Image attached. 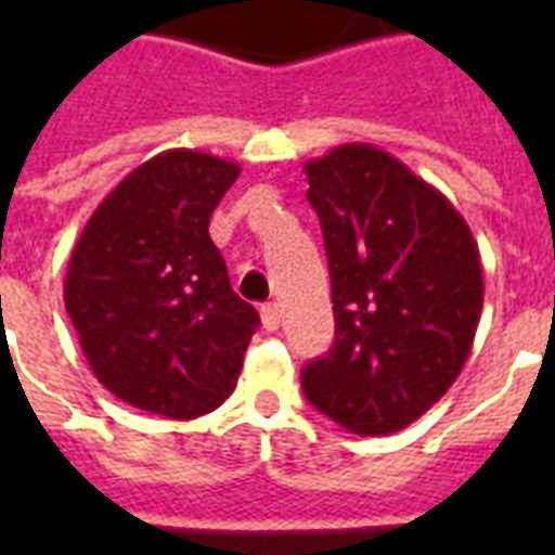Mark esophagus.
Here are the masks:
<instances>
[{
    "label": "esophagus",
    "instance_id": "esophagus-1",
    "mask_svg": "<svg viewBox=\"0 0 555 555\" xmlns=\"http://www.w3.org/2000/svg\"><path fill=\"white\" fill-rule=\"evenodd\" d=\"M279 318H282V312H279L276 302H267V306H261V324H264V330H279Z\"/></svg>",
    "mask_w": 555,
    "mask_h": 555
}]
</instances>
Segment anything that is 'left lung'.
Returning <instances> with one entry per match:
<instances>
[{
    "label": "left lung",
    "mask_w": 555,
    "mask_h": 555,
    "mask_svg": "<svg viewBox=\"0 0 555 555\" xmlns=\"http://www.w3.org/2000/svg\"><path fill=\"white\" fill-rule=\"evenodd\" d=\"M333 282L336 341L302 392L341 428L380 437L430 410L464 369L485 279L452 202L380 147L350 142L306 163Z\"/></svg>",
    "instance_id": "8db88e82"
}]
</instances>
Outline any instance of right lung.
<instances>
[{
    "instance_id": "1",
    "label": "right lung",
    "mask_w": 555,
    "mask_h": 555,
    "mask_svg": "<svg viewBox=\"0 0 555 555\" xmlns=\"http://www.w3.org/2000/svg\"><path fill=\"white\" fill-rule=\"evenodd\" d=\"M241 166L171 147L127 175L70 253L65 306L91 372L147 413L195 418L241 374L258 312L231 291L207 225Z\"/></svg>"
}]
</instances>
